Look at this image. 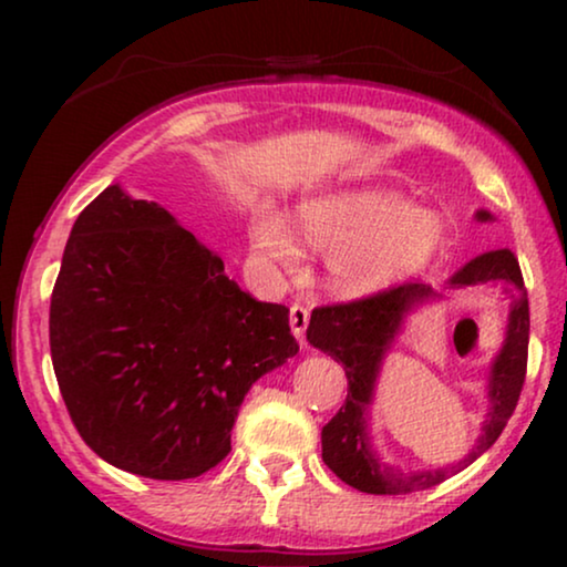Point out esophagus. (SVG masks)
Instances as JSON below:
<instances>
[{"label": "esophagus", "mask_w": 567, "mask_h": 567, "mask_svg": "<svg viewBox=\"0 0 567 567\" xmlns=\"http://www.w3.org/2000/svg\"><path fill=\"white\" fill-rule=\"evenodd\" d=\"M289 324H291L293 336H297L299 340L305 338V330L309 324V309L305 305H291L289 307Z\"/></svg>", "instance_id": "1"}]
</instances>
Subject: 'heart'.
Wrapping results in <instances>:
<instances>
[{
  "mask_svg": "<svg viewBox=\"0 0 567 567\" xmlns=\"http://www.w3.org/2000/svg\"><path fill=\"white\" fill-rule=\"evenodd\" d=\"M299 229L312 250L328 255L332 289L363 297L429 266L444 243V221L392 188H353L312 198L299 208ZM252 243L268 260L297 268L301 243L281 214L262 208Z\"/></svg>",
  "mask_w": 567,
  "mask_h": 567,
  "instance_id": "obj_1",
  "label": "heart"
}]
</instances>
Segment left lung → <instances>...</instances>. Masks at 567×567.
I'll return each instance as SVG.
<instances>
[{
	"instance_id": "left-lung-1",
	"label": "left lung",
	"mask_w": 567,
	"mask_h": 567,
	"mask_svg": "<svg viewBox=\"0 0 567 567\" xmlns=\"http://www.w3.org/2000/svg\"><path fill=\"white\" fill-rule=\"evenodd\" d=\"M477 219H491V214L480 212ZM487 281H503L511 289V317H508V338L498 359L493 363L491 382V413L480 433L477 446L472 449L467 460L446 470L431 472H400L379 460L371 449L367 431V410L371 405V392H374L377 371L382 363L386 348L398 336L402 317L417 301L439 297L431 286L417 281H402L386 286L382 291L369 293V297L338 301V305H324L312 309V320L307 328V340L320 348L332 359L343 363L348 379V394L343 408L336 417L322 429V460L346 485L361 493L374 495H405L415 491H425L444 483L456 472L467 467L480 454L487 452L506 429L508 417L514 415L518 394H522L526 379V355H529V299H526V286L522 268L511 250L485 252L467 262L456 274L452 286H477ZM462 322V320H460ZM460 328V324H456ZM456 343V330H454ZM460 348V346H456Z\"/></svg>"
}]
</instances>
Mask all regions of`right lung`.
<instances>
[{
  "instance_id": "1",
  "label": "right lung",
  "mask_w": 567,
  "mask_h": 567,
  "mask_svg": "<svg viewBox=\"0 0 567 567\" xmlns=\"http://www.w3.org/2000/svg\"><path fill=\"white\" fill-rule=\"evenodd\" d=\"M49 340L84 444L152 480L216 467L247 390L299 351L289 309L245 293L219 255L118 185L74 221Z\"/></svg>"
}]
</instances>
